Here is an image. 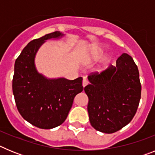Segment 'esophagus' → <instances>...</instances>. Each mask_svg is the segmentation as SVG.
Masks as SVG:
<instances>
[{
  "mask_svg": "<svg viewBox=\"0 0 155 155\" xmlns=\"http://www.w3.org/2000/svg\"><path fill=\"white\" fill-rule=\"evenodd\" d=\"M87 84H88V81H87L86 79H84V80H83V81H82V85H83V87H84Z\"/></svg>",
  "mask_w": 155,
  "mask_h": 155,
  "instance_id": "34e87169",
  "label": "esophagus"
}]
</instances>
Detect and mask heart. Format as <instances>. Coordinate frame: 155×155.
<instances>
[{"label":"heart","mask_w":155,"mask_h":155,"mask_svg":"<svg viewBox=\"0 0 155 155\" xmlns=\"http://www.w3.org/2000/svg\"><path fill=\"white\" fill-rule=\"evenodd\" d=\"M98 53H102V50H98Z\"/></svg>","instance_id":"1"}]
</instances>
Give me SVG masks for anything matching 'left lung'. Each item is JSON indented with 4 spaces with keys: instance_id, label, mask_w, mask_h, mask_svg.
Returning a JSON list of instances; mask_svg holds the SVG:
<instances>
[{
    "instance_id": "obj_1",
    "label": "left lung",
    "mask_w": 155,
    "mask_h": 155,
    "mask_svg": "<svg viewBox=\"0 0 155 155\" xmlns=\"http://www.w3.org/2000/svg\"><path fill=\"white\" fill-rule=\"evenodd\" d=\"M84 87L88 97L87 112L96 130L113 134L127 126L136 114L141 95L137 66L127 53H123L116 66L88 76Z\"/></svg>"
}]
</instances>
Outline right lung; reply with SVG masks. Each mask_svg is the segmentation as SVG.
Returning <instances> with one entry per match:
<instances>
[{
    "mask_svg": "<svg viewBox=\"0 0 155 155\" xmlns=\"http://www.w3.org/2000/svg\"><path fill=\"white\" fill-rule=\"evenodd\" d=\"M64 34L54 31L28 42L15 64L12 90L19 113L41 129L57 127L65 121L74 98L83 91L82 78L75 80L48 79L35 69V56L47 39Z\"/></svg>",
    "mask_w": 155,
    "mask_h": 155,
    "instance_id": "obj_1",
    "label": "right lung"
}]
</instances>
